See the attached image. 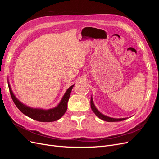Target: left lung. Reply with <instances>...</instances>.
<instances>
[{
	"label": "left lung",
	"instance_id": "left-lung-1",
	"mask_svg": "<svg viewBox=\"0 0 159 159\" xmlns=\"http://www.w3.org/2000/svg\"><path fill=\"white\" fill-rule=\"evenodd\" d=\"M91 108L92 109L93 112L95 114L96 116H98L99 119L103 120V121H107V122H117V121H123V120H125L127 118H112L108 116H106L103 114H102L101 112H99L98 109L95 107L93 101V98L92 96L91 98Z\"/></svg>",
	"mask_w": 159,
	"mask_h": 159
}]
</instances>
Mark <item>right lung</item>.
Instances as JSON below:
<instances>
[{
	"mask_svg": "<svg viewBox=\"0 0 159 159\" xmlns=\"http://www.w3.org/2000/svg\"><path fill=\"white\" fill-rule=\"evenodd\" d=\"M8 85L9 90H10L11 98L14 104H15L16 106L18 107V109L20 110L23 114H25L28 117L40 122L55 121L63 116L66 111L67 108H68V102L70 98L71 91L74 85H73L70 86V87L67 89L60 103L56 107L52 109H44L30 107L29 106H28V105L22 103L20 100H18L16 98L15 95L14 94L8 81Z\"/></svg>",
	"mask_w": 159,
	"mask_h": 159,
	"instance_id": "right-lung-1",
	"label": "right lung"
}]
</instances>
